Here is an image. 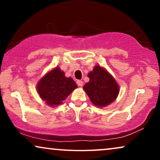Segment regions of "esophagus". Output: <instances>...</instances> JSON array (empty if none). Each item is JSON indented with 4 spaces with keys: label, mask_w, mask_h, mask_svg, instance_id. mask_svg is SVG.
<instances>
[{
    "label": "esophagus",
    "mask_w": 160,
    "mask_h": 160,
    "mask_svg": "<svg viewBox=\"0 0 160 160\" xmlns=\"http://www.w3.org/2000/svg\"><path fill=\"white\" fill-rule=\"evenodd\" d=\"M76 83H77L78 87H82L83 84H83L82 81H81V80H78L77 82H76Z\"/></svg>",
    "instance_id": "esophagus-1"
}]
</instances>
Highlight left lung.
Listing matches in <instances>:
<instances>
[{
    "mask_svg": "<svg viewBox=\"0 0 160 160\" xmlns=\"http://www.w3.org/2000/svg\"><path fill=\"white\" fill-rule=\"evenodd\" d=\"M87 76L89 82L83 88L95 106L105 107L114 101L119 95V87L114 78L106 69L96 65Z\"/></svg>",
    "mask_w": 160,
    "mask_h": 160,
    "instance_id": "left-lung-1",
    "label": "left lung"
}]
</instances>
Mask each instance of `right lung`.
I'll return each instance as SVG.
<instances>
[{"instance_id":"add662e5","label":"right lung","mask_w":160,"mask_h":160,"mask_svg":"<svg viewBox=\"0 0 160 160\" xmlns=\"http://www.w3.org/2000/svg\"><path fill=\"white\" fill-rule=\"evenodd\" d=\"M77 87L73 78L65 77L64 72L56 67L39 80L36 89L41 99L49 106L54 107L62 104Z\"/></svg>"}]
</instances>
